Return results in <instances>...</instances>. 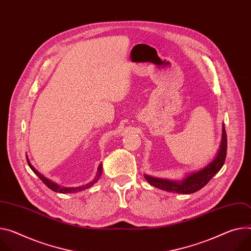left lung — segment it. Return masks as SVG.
I'll return each mask as SVG.
<instances>
[{
	"mask_svg": "<svg viewBox=\"0 0 251 251\" xmlns=\"http://www.w3.org/2000/svg\"><path fill=\"white\" fill-rule=\"evenodd\" d=\"M226 150L227 138L224 124H222V135L219 148L213 160L207 165H205L199 170L186 173L184 177H182L179 180L153 177L147 174H144V177L148 181V183L161 190L179 194L194 193L206 185L208 181L222 168L226 157Z\"/></svg>",
	"mask_w": 251,
	"mask_h": 251,
	"instance_id": "1",
	"label": "left lung"
}]
</instances>
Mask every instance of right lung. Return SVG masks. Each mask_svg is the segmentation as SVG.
<instances>
[{
	"instance_id": "1",
	"label": "right lung",
	"mask_w": 251,
	"mask_h": 251,
	"mask_svg": "<svg viewBox=\"0 0 251 251\" xmlns=\"http://www.w3.org/2000/svg\"><path fill=\"white\" fill-rule=\"evenodd\" d=\"M26 156H27V155H26ZM27 161H28V164H29L30 168H31V169L34 171V173L44 182L45 185H46L47 187H49L51 190H53V191H55V192H59V193H76V192H79V191H82V190H85V189H88V188H90V187H92V186L96 183V182L99 180V178H100L101 175H102V171H103V165H102V162H101L100 165L98 166L97 173H96L94 179H93L92 181H90L89 183H87V184H85V185H82V186H78V187H64V186H61V185L57 184L56 182H54V181H52V180L46 178L44 175H42L38 170H36L35 167L31 164L28 156H27Z\"/></svg>"
}]
</instances>
